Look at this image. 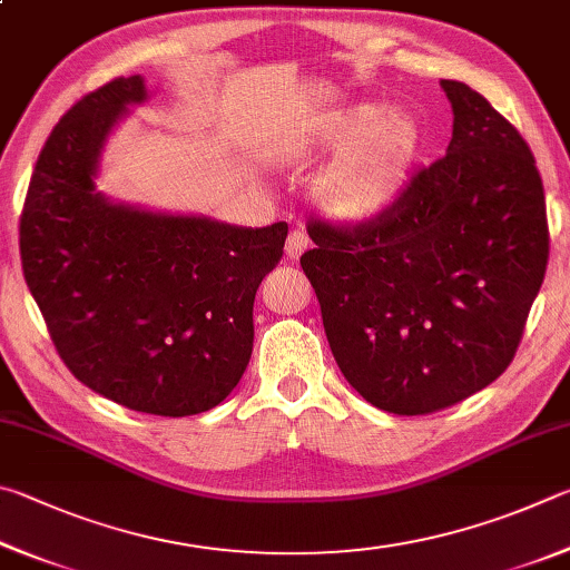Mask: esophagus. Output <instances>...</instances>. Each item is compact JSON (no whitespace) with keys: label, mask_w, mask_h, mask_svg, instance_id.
I'll use <instances>...</instances> for the list:
<instances>
[{"label":"esophagus","mask_w":570,"mask_h":570,"mask_svg":"<svg viewBox=\"0 0 570 570\" xmlns=\"http://www.w3.org/2000/svg\"><path fill=\"white\" fill-rule=\"evenodd\" d=\"M311 247V239H307V235L303 233V229H293L291 235H287V243H285V255L291 259H297L301 257L305 249Z\"/></svg>","instance_id":"34e87169"}]
</instances>
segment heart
I'll return each mask as SVG.
<instances>
[{
  "label": "heart",
  "instance_id": "b5f03b06",
  "mask_svg": "<svg viewBox=\"0 0 570 570\" xmlns=\"http://www.w3.org/2000/svg\"><path fill=\"white\" fill-rule=\"evenodd\" d=\"M425 147L421 119L407 109L353 105L327 115L313 149L337 155L317 183V203L343 223H371L411 185Z\"/></svg>",
  "mask_w": 570,
  "mask_h": 570
}]
</instances>
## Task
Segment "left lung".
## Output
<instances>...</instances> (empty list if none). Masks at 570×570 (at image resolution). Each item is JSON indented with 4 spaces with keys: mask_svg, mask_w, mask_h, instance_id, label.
<instances>
[{
    "mask_svg": "<svg viewBox=\"0 0 570 570\" xmlns=\"http://www.w3.org/2000/svg\"><path fill=\"white\" fill-rule=\"evenodd\" d=\"M445 157L371 223H307L301 257L345 381L395 415H428L511 365L548 265L546 195L521 132L443 79Z\"/></svg>",
    "mask_w": 570,
    "mask_h": 570,
    "instance_id": "8db88e82",
    "label": "left lung"
}]
</instances>
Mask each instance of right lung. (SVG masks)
<instances>
[{
  "instance_id": "add662e5",
  "label": "right lung",
  "mask_w": 570,
  "mask_h": 570,
  "mask_svg": "<svg viewBox=\"0 0 570 570\" xmlns=\"http://www.w3.org/2000/svg\"><path fill=\"white\" fill-rule=\"evenodd\" d=\"M145 79L117 77L59 119L19 217V255L59 357L79 383L137 413H205L253 355V305L287 225L237 227L117 205L97 193L107 135Z\"/></svg>"
}]
</instances>
